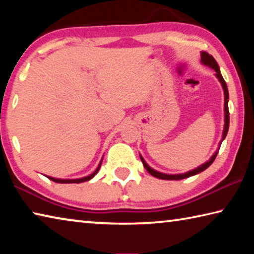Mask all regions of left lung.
<instances>
[{"instance_id": "8db88e82", "label": "left lung", "mask_w": 254, "mask_h": 254, "mask_svg": "<svg viewBox=\"0 0 254 254\" xmlns=\"http://www.w3.org/2000/svg\"><path fill=\"white\" fill-rule=\"evenodd\" d=\"M201 63L205 64L206 66H209L210 68H213V69L216 71V77L218 78V80L221 81L222 83V86H223V89H224V95H225V100H224V111H225V126H224V132H223V137H222V141L225 139V136L227 134V131H229V124H230V113H229V91H227V86H226V83L224 78L222 77V74L220 71V68H218V65L216 63V60L214 59V57L212 55H209L208 53H206V51H201ZM218 151L215 152L212 158L209 159V160L207 162L203 163V165L199 166L198 168H196L194 170H190L188 171V173L186 174H182V175H166V174H161V173H158V171L153 170L150 168V167L145 163V161L142 159V157L141 158V160H142V163L144 166V168L147 169L148 173L150 175H152L153 177H157L159 179H165V180H179V179H184V178H188L190 177V176H194L196 174H199L201 173V171H204L205 169H207L208 167L212 165L213 161L215 160V158H216Z\"/></svg>"}]
</instances>
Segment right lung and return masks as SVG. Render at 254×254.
Returning a JSON list of instances; mask_svg holds the SVG:
<instances>
[{
	"instance_id": "right-lung-1",
	"label": "right lung",
	"mask_w": 254,
	"mask_h": 254,
	"mask_svg": "<svg viewBox=\"0 0 254 254\" xmlns=\"http://www.w3.org/2000/svg\"><path fill=\"white\" fill-rule=\"evenodd\" d=\"M102 163V162H101ZM101 163H100V166L97 167V169L94 171V173L92 174V175H89V176H87V177H84V178H80V179H56V178H53V177H48V176H47V177H48L50 180H53V182H55V183H58V184H79V183H83V182H87V180H89V179H92L94 176H95L96 174H97V171H98V169H100V167H101Z\"/></svg>"
}]
</instances>
